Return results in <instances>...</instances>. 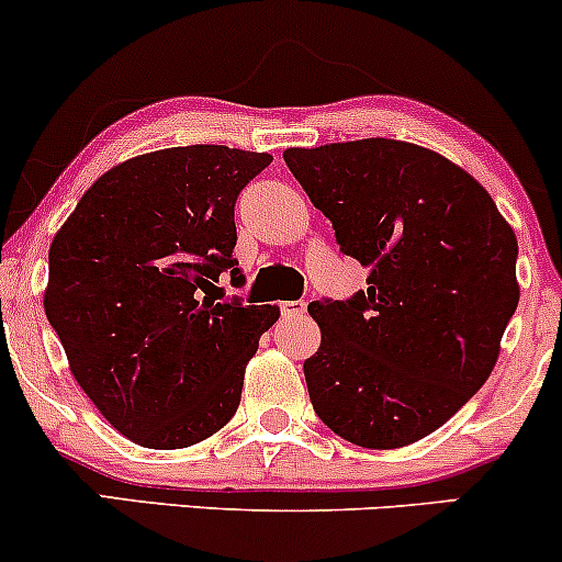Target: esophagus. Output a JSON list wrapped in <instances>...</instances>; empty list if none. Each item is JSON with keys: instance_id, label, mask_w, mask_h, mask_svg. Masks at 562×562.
Returning <instances> with one entry per match:
<instances>
[{"instance_id": "1", "label": "esophagus", "mask_w": 562, "mask_h": 562, "mask_svg": "<svg viewBox=\"0 0 562 562\" xmlns=\"http://www.w3.org/2000/svg\"><path fill=\"white\" fill-rule=\"evenodd\" d=\"M280 311L282 316H288V319H295V316L306 314V301H282Z\"/></svg>"}]
</instances>
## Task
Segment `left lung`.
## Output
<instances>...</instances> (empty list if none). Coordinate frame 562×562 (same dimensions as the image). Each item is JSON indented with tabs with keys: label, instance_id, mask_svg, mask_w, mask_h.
<instances>
[{
	"label": "left lung",
	"instance_id": "left-lung-1",
	"mask_svg": "<svg viewBox=\"0 0 562 562\" xmlns=\"http://www.w3.org/2000/svg\"><path fill=\"white\" fill-rule=\"evenodd\" d=\"M285 165L369 269L348 301H314L303 363L335 435L392 450L431 435L482 387L518 306V240L492 195L442 154L392 138L288 148Z\"/></svg>",
	"mask_w": 562,
	"mask_h": 562
}]
</instances>
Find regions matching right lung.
<instances>
[{
    "label": "right lung",
    "mask_w": 562,
    "mask_h": 562,
    "mask_svg": "<svg viewBox=\"0 0 562 562\" xmlns=\"http://www.w3.org/2000/svg\"><path fill=\"white\" fill-rule=\"evenodd\" d=\"M269 154L175 146L112 167L49 248L46 319L72 376L120 435L154 450L212 437L277 306L225 299L235 201Z\"/></svg>",
    "instance_id": "add662e5"
}]
</instances>
